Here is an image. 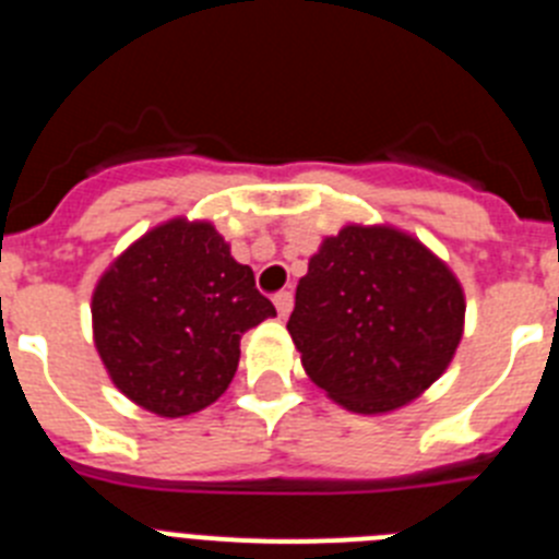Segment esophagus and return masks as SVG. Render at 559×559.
Here are the masks:
<instances>
[{"mask_svg": "<svg viewBox=\"0 0 559 559\" xmlns=\"http://www.w3.org/2000/svg\"><path fill=\"white\" fill-rule=\"evenodd\" d=\"M274 305H276V313L285 319V316L294 310V294H290V290H280V294L274 296Z\"/></svg>", "mask_w": 559, "mask_h": 559, "instance_id": "esophagus-1", "label": "esophagus"}]
</instances>
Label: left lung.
<instances>
[{
  "label": "left lung",
  "instance_id": "left-lung-1",
  "mask_svg": "<svg viewBox=\"0 0 559 559\" xmlns=\"http://www.w3.org/2000/svg\"><path fill=\"white\" fill-rule=\"evenodd\" d=\"M464 290L417 237L349 224L324 237L296 285L288 333L316 386L355 414H386L453 360Z\"/></svg>",
  "mask_w": 559,
  "mask_h": 559
}]
</instances>
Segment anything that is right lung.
<instances>
[{
    "mask_svg": "<svg viewBox=\"0 0 559 559\" xmlns=\"http://www.w3.org/2000/svg\"><path fill=\"white\" fill-rule=\"evenodd\" d=\"M276 316L254 271L206 221L173 218L128 246L92 296L114 386L159 417H187L235 378L240 335Z\"/></svg>",
    "mask_w": 559,
    "mask_h": 559,
    "instance_id": "right-lung-1",
    "label": "right lung"
}]
</instances>
